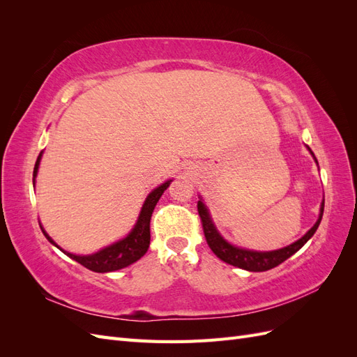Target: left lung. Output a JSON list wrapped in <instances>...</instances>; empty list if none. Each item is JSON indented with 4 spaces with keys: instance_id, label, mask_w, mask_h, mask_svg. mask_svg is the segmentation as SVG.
Here are the masks:
<instances>
[{
    "instance_id": "left-lung-1",
    "label": "left lung",
    "mask_w": 357,
    "mask_h": 357,
    "mask_svg": "<svg viewBox=\"0 0 357 357\" xmlns=\"http://www.w3.org/2000/svg\"><path fill=\"white\" fill-rule=\"evenodd\" d=\"M311 155H312V152H311ZM323 208H325V201L321 202L320 215H319L316 225L312 226V228L304 236H302L301 240L295 241L294 244H290L284 248H280V250L253 252V250H245V248H238L229 243H226L220 236V234L218 232V229L214 228V225H213L211 218L208 214V210L205 208L202 201H198V214L201 218L204 235H205V240H207V244L210 245L213 253L219 259H222V261L226 264L238 266V268H243V269H247V271H253V273L268 271V269L275 268L277 265L284 262L286 259H289L291 255H295L299 248L304 245L317 231L320 220H321V215H323Z\"/></svg>"
}]
</instances>
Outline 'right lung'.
<instances>
[{
	"label": "right lung",
	"mask_w": 357,
	"mask_h": 357,
	"mask_svg": "<svg viewBox=\"0 0 357 357\" xmlns=\"http://www.w3.org/2000/svg\"><path fill=\"white\" fill-rule=\"evenodd\" d=\"M40 159H41V153L38 155L36 167H34V174H32L34 176V178L37 176ZM169 183H171V180L165 181L164 185H160L153 192H150V195L144 201L142 213H139V218L137 220L135 228L122 241H119L110 247H105L104 250L95 253V255H89V256L71 255V253L63 252L62 248L61 250L67 256H70L71 259H74L75 262H79L84 268H88V269H91V271H95V273L117 271V269H122L128 265L137 262L138 259L144 256L147 252L149 244H150V218H152V213L156 207V204H158L159 198L162 197V193H164L165 189L169 186ZM43 234L46 235V238L52 244H55L45 231H43Z\"/></svg>",
	"instance_id": "right-lung-1"
}]
</instances>
